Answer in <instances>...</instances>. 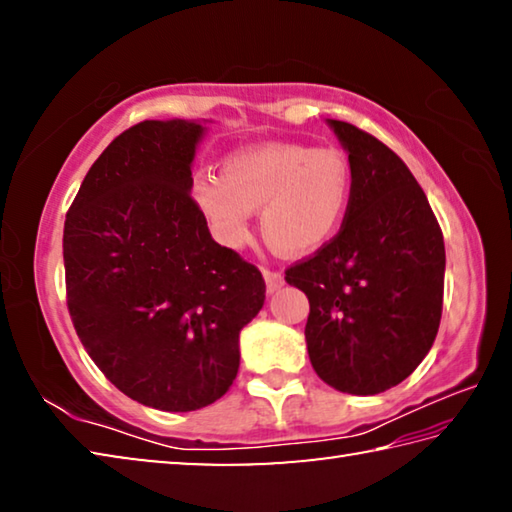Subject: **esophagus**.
Masks as SVG:
<instances>
[{
  "mask_svg": "<svg viewBox=\"0 0 512 512\" xmlns=\"http://www.w3.org/2000/svg\"><path fill=\"white\" fill-rule=\"evenodd\" d=\"M264 280H266V291L268 293H277L284 287V275L277 271H264Z\"/></svg>",
  "mask_w": 512,
  "mask_h": 512,
  "instance_id": "esophagus-1",
  "label": "esophagus"
}]
</instances>
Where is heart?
Returning a JSON list of instances; mask_svg holds the SVG:
<instances>
[{
	"label": "heart",
	"mask_w": 512,
	"mask_h": 512,
	"mask_svg": "<svg viewBox=\"0 0 512 512\" xmlns=\"http://www.w3.org/2000/svg\"><path fill=\"white\" fill-rule=\"evenodd\" d=\"M354 194L350 155L336 146L268 142L228 155L216 173L192 180V201L212 235L228 248L244 246L250 216L268 244L287 255L323 248L341 230Z\"/></svg>",
	"instance_id": "1"
}]
</instances>
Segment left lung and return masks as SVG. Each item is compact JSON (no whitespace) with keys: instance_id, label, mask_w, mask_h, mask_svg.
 Masks as SVG:
<instances>
[{"instance_id":"8db88e82","label":"left lung","mask_w":512,"mask_h":512,"mask_svg":"<svg viewBox=\"0 0 512 512\" xmlns=\"http://www.w3.org/2000/svg\"><path fill=\"white\" fill-rule=\"evenodd\" d=\"M327 126L354 167L341 232L287 271L307 293L309 361L336 391L377 395L404 381L438 334L445 241L418 180L377 137L348 121Z\"/></svg>"}]
</instances>
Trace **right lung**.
I'll use <instances>...</instances> for the list:
<instances>
[{
    "instance_id": "1",
    "label": "right lung",
    "mask_w": 512,
    "mask_h": 512,
    "mask_svg": "<svg viewBox=\"0 0 512 512\" xmlns=\"http://www.w3.org/2000/svg\"><path fill=\"white\" fill-rule=\"evenodd\" d=\"M205 121L146 119L108 144L69 207L67 307L121 393L196 411L228 393L239 334L266 298L262 273L219 246L192 201Z\"/></svg>"
}]
</instances>
